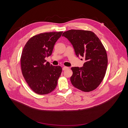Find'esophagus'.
Masks as SVG:
<instances>
[{
    "label": "esophagus",
    "mask_w": 128,
    "mask_h": 128,
    "mask_svg": "<svg viewBox=\"0 0 128 128\" xmlns=\"http://www.w3.org/2000/svg\"><path fill=\"white\" fill-rule=\"evenodd\" d=\"M68 68H69V67H68L64 66L63 68H62V70H67V69H68Z\"/></svg>",
    "instance_id": "esophagus-1"
}]
</instances>
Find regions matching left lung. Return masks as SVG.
Masks as SVG:
<instances>
[{"mask_svg":"<svg viewBox=\"0 0 128 128\" xmlns=\"http://www.w3.org/2000/svg\"><path fill=\"white\" fill-rule=\"evenodd\" d=\"M62 36L71 42L77 56H82L86 60L82 67H72V86L84 92L95 90L104 78L108 64L106 51L102 42L91 31L69 30Z\"/></svg>","mask_w":128,"mask_h":128,"instance_id":"8db88e82","label":"left lung"}]
</instances>
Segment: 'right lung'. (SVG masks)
I'll list each match as a JSON object with an SVG mask.
<instances>
[{
    "label": "right lung",
    "instance_id": "right-lung-1",
    "mask_svg": "<svg viewBox=\"0 0 128 128\" xmlns=\"http://www.w3.org/2000/svg\"><path fill=\"white\" fill-rule=\"evenodd\" d=\"M62 32L41 33L26 42L21 56L22 75L32 90L46 94L56 88L62 68L53 66L45 60L52 54L54 45Z\"/></svg>",
    "mask_w": 128,
    "mask_h": 128
}]
</instances>
